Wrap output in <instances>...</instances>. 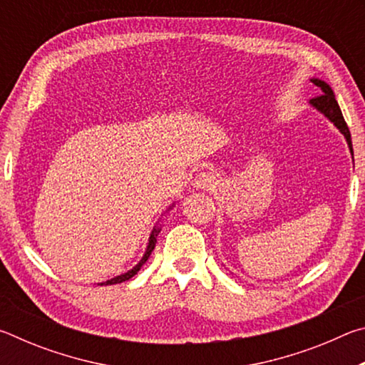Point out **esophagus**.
Returning <instances> with one entry per match:
<instances>
[{
  "instance_id": "obj_1",
  "label": "esophagus",
  "mask_w": 365,
  "mask_h": 365,
  "mask_svg": "<svg viewBox=\"0 0 365 365\" xmlns=\"http://www.w3.org/2000/svg\"><path fill=\"white\" fill-rule=\"evenodd\" d=\"M215 185H217V178H215L212 172L205 170L201 174H197L195 178V187L197 190H211Z\"/></svg>"
}]
</instances>
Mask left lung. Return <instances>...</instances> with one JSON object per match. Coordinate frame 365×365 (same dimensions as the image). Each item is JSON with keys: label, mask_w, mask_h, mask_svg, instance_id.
I'll return each mask as SVG.
<instances>
[{"label": "left lung", "mask_w": 365, "mask_h": 365, "mask_svg": "<svg viewBox=\"0 0 365 365\" xmlns=\"http://www.w3.org/2000/svg\"><path fill=\"white\" fill-rule=\"evenodd\" d=\"M311 82L316 86H319L320 91H322V95L312 98V100L309 101V104H311L314 109H317L319 113H322L327 119H329L333 125H335L338 130L344 135L346 141H348L349 151H351V154H353V143H351L349 128H348V125H346L344 117L341 114V109H339V106H338L336 98H335V95H333V90L330 88V85L319 78H311ZM353 160H354V154H353Z\"/></svg>", "instance_id": "8db88e82"}]
</instances>
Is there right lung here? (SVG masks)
<instances>
[{"instance_id":"add662e5","label":"right lung","mask_w":365,"mask_h":365,"mask_svg":"<svg viewBox=\"0 0 365 365\" xmlns=\"http://www.w3.org/2000/svg\"><path fill=\"white\" fill-rule=\"evenodd\" d=\"M169 209H172V206H170ZM169 209H168V211H169ZM159 232H160V227H159V225H156V227L153 228V232H151V235H150V240H148V246H146L145 255H143V257H141V261H140L137 265H135L133 269H130L128 272H125V274L114 277V279L106 280V282H103V283H98V285H115V283H122V282H125V280H130L133 275H137V274H138V270L141 269V265H143V264L148 261V257L151 256V252H153V250H154V246H156V238H158Z\"/></svg>"}]
</instances>
